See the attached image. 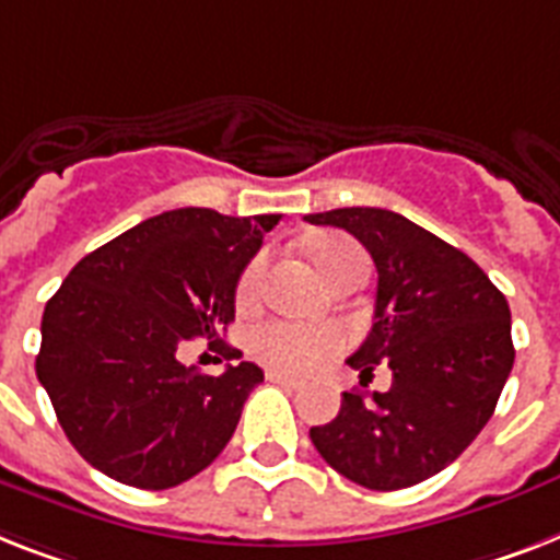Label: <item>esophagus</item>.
<instances>
[{
  "instance_id": "34e87169",
  "label": "esophagus",
  "mask_w": 560,
  "mask_h": 560,
  "mask_svg": "<svg viewBox=\"0 0 560 560\" xmlns=\"http://www.w3.org/2000/svg\"><path fill=\"white\" fill-rule=\"evenodd\" d=\"M267 380H270V383H276V385H281V388H290V390L302 388V380L281 374V371H267Z\"/></svg>"
}]
</instances>
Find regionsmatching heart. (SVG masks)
Instances as JSON below:
<instances>
[{"label": "heart", "mask_w": 560, "mask_h": 560, "mask_svg": "<svg viewBox=\"0 0 560 560\" xmlns=\"http://www.w3.org/2000/svg\"><path fill=\"white\" fill-rule=\"evenodd\" d=\"M313 261L322 270L327 281H334L339 272L353 265H368L365 253L348 238H322L311 247ZM267 258L265 253L256 256L244 267L238 279V304L256 302L265 281ZM345 345V336L336 327L327 325H304L293 319H270L258 325L249 334V351L256 353L265 365L284 371V374H307L313 368H319L325 359L334 357Z\"/></svg>", "instance_id": "obj_1"}]
</instances>
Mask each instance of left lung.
Returning <instances> with one entry per match:
<instances>
[{"label":"left lung","instance_id":"8db88e82","mask_svg":"<svg viewBox=\"0 0 560 560\" xmlns=\"http://www.w3.org/2000/svg\"><path fill=\"white\" fill-rule=\"evenodd\" d=\"M304 221L348 230L376 265L374 325L348 365L359 376L390 368V388L345 390L316 452L353 483L394 492L429 480L483 431L509 380L512 313L506 295L452 244L399 212L345 207Z\"/></svg>","mask_w":560,"mask_h":560}]
</instances>
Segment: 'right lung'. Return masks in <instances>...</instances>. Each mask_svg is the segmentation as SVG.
<instances>
[{
  "label": "right lung",
  "instance_id": "1",
  "mask_svg": "<svg viewBox=\"0 0 560 560\" xmlns=\"http://www.w3.org/2000/svg\"><path fill=\"white\" fill-rule=\"evenodd\" d=\"M279 218L170 209L68 272L45 304L36 376L85 463L158 492L224 452L265 371L238 362L241 351L218 330L235 319L241 272ZM198 335L234 362L224 375H201L176 359Z\"/></svg>",
  "mask_w": 560,
  "mask_h": 560
}]
</instances>
